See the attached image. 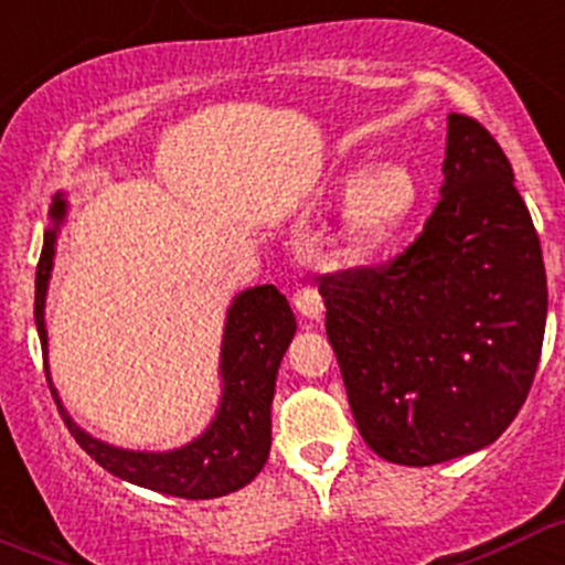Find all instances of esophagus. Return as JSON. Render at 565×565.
<instances>
[{"mask_svg":"<svg viewBox=\"0 0 565 565\" xmlns=\"http://www.w3.org/2000/svg\"><path fill=\"white\" fill-rule=\"evenodd\" d=\"M294 305H296V310H299L305 318H310V321H318V318H321L323 299H321V294L312 288V285H299V288H296Z\"/></svg>","mask_w":565,"mask_h":565,"instance_id":"1","label":"esophagus"}]
</instances>
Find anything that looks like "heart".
Listing matches in <instances>:
<instances>
[{
	"label": "heart",
	"instance_id": "b5f03b06",
	"mask_svg": "<svg viewBox=\"0 0 565 565\" xmlns=\"http://www.w3.org/2000/svg\"><path fill=\"white\" fill-rule=\"evenodd\" d=\"M417 205V181L404 164H379L351 189L343 211V238L351 253H376L390 242Z\"/></svg>",
	"mask_w": 565,
	"mask_h": 565
}]
</instances>
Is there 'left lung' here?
<instances>
[{
  "mask_svg": "<svg viewBox=\"0 0 565 565\" xmlns=\"http://www.w3.org/2000/svg\"><path fill=\"white\" fill-rule=\"evenodd\" d=\"M443 175L404 253L318 285L356 428L404 467L494 443L527 398L546 327L539 233L511 161L475 117L448 115Z\"/></svg>",
  "mask_w": 565,
  "mask_h": 565,
  "instance_id": "8db88e82",
  "label": "left lung"
}]
</instances>
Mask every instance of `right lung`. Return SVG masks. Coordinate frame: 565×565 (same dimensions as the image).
<instances>
[{
    "instance_id": "add662e5",
    "label": "right lung",
    "mask_w": 565,
    "mask_h": 565,
    "mask_svg": "<svg viewBox=\"0 0 565 565\" xmlns=\"http://www.w3.org/2000/svg\"><path fill=\"white\" fill-rule=\"evenodd\" d=\"M54 225L43 236V253L35 271V323L41 334L43 360H46L49 338L43 307H46L49 277L54 264V244H57L60 222L65 220V200L54 198ZM296 332V318L288 299L275 285L247 288L233 299L227 310L225 338H222V401L214 423L205 428L203 437L167 454H142V450H122L100 443L82 431L68 412L54 395L60 415L68 426L71 437L79 443L90 459L98 461L106 472L161 491V494L186 497V500H211V497L231 494L242 489L264 470L271 448V398H275L277 367L285 349Z\"/></svg>"
}]
</instances>
